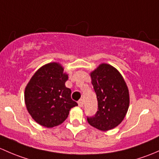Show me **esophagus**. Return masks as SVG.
I'll list each match as a JSON object with an SVG mask.
<instances>
[{"label":"esophagus","instance_id":"obj_1","mask_svg":"<svg viewBox=\"0 0 159 159\" xmlns=\"http://www.w3.org/2000/svg\"><path fill=\"white\" fill-rule=\"evenodd\" d=\"M78 105H79L80 107H83V99H80L79 102H78Z\"/></svg>","mask_w":159,"mask_h":159}]
</instances>
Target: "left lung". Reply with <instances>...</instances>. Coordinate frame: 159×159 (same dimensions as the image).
<instances>
[{
    "instance_id": "1",
    "label": "left lung",
    "mask_w": 159,
    "mask_h": 159,
    "mask_svg": "<svg viewBox=\"0 0 159 159\" xmlns=\"http://www.w3.org/2000/svg\"><path fill=\"white\" fill-rule=\"evenodd\" d=\"M91 83L98 100V111L87 118L89 124L100 131L110 130L119 125L129 106V92L119 70L108 63H101L90 73Z\"/></svg>"
}]
</instances>
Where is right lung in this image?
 <instances>
[{
    "label": "right lung",
    "mask_w": 159,
    "mask_h": 159,
    "mask_svg": "<svg viewBox=\"0 0 159 159\" xmlns=\"http://www.w3.org/2000/svg\"><path fill=\"white\" fill-rule=\"evenodd\" d=\"M68 74L57 62L43 65L35 72L26 86L24 101L29 114L36 122L47 128L63 123L71 108V90L65 83Z\"/></svg>",
    "instance_id": "right-lung-1"
}]
</instances>
